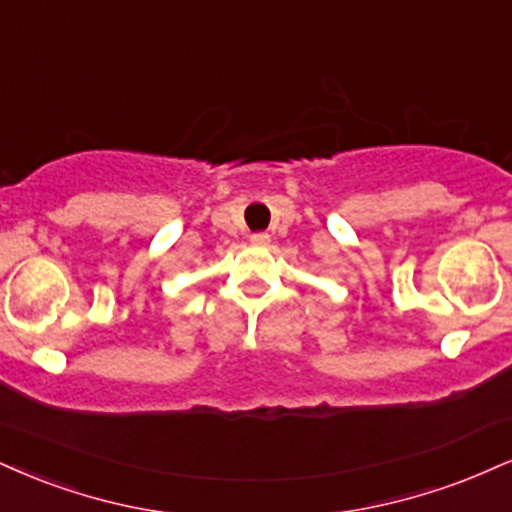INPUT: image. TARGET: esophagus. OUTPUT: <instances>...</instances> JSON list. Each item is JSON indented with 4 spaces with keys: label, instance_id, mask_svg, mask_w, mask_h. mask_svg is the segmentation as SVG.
I'll return each instance as SVG.
<instances>
[{
    "label": "esophagus",
    "instance_id": "34e87169",
    "mask_svg": "<svg viewBox=\"0 0 512 512\" xmlns=\"http://www.w3.org/2000/svg\"><path fill=\"white\" fill-rule=\"evenodd\" d=\"M250 243L257 245V248H264V245H269V233H252Z\"/></svg>",
    "mask_w": 512,
    "mask_h": 512
}]
</instances>
